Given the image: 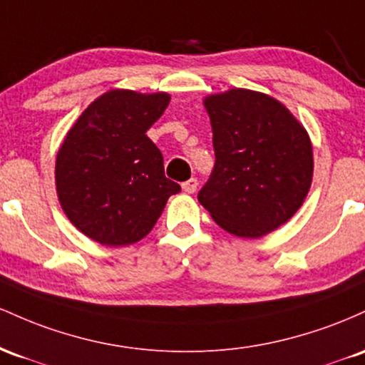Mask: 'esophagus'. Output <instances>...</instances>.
<instances>
[{
    "mask_svg": "<svg viewBox=\"0 0 365 365\" xmlns=\"http://www.w3.org/2000/svg\"><path fill=\"white\" fill-rule=\"evenodd\" d=\"M196 187H198V181H196L195 178L187 179L186 182H182V191H184V193H187V195L195 193V191H196Z\"/></svg>",
    "mask_w": 365,
    "mask_h": 365,
    "instance_id": "1",
    "label": "esophagus"
}]
</instances>
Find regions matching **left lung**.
Returning <instances> with one entry per match:
<instances>
[{
    "mask_svg": "<svg viewBox=\"0 0 365 365\" xmlns=\"http://www.w3.org/2000/svg\"><path fill=\"white\" fill-rule=\"evenodd\" d=\"M215 167L198 202L224 231L262 237L297 214L309 195L314 153L309 133L276 98L232 88L203 100Z\"/></svg>",
    "mask_w": 365,
    "mask_h": 365,
    "instance_id": "obj_1",
    "label": "left lung"
}]
</instances>
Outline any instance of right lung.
<instances>
[{
  "instance_id": "right-lung-1",
  "label": "right lung",
  "mask_w": 365,
  "mask_h": 365,
  "mask_svg": "<svg viewBox=\"0 0 365 365\" xmlns=\"http://www.w3.org/2000/svg\"><path fill=\"white\" fill-rule=\"evenodd\" d=\"M169 93L110 89L68 129L55 163L61 210L105 247H128L157 224L170 195L163 157L148 130L169 106Z\"/></svg>"
}]
</instances>
